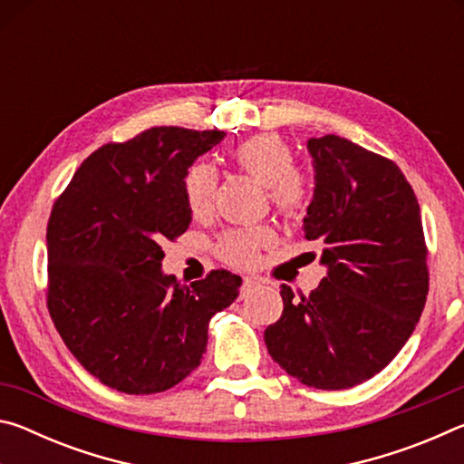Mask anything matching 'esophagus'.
<instances>
[{
	"instance_id": "esophagus-1",
	"label": "esophagus",
	"mask_w": 464,
	"mask_h": 464,
	"mask_svg": "<svg viewBox=\"0 0 464 464\" xmlns=\"http://www.w3.org/2000/svg\"><path fill=\"white\" fill-rule=\"evenodd\" d=\"M257 285V280L254 276H246L243 278V286H241V296H246V293H249L251 288Z\"/></svg>"
}]
</instances>
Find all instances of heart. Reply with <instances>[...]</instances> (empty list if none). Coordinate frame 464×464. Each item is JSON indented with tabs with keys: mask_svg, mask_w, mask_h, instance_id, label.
Wrapping results in <instances>:
<instances>
[{
	"mask_svg": "<svg viewBox=\"0 0 464 464\" xmlns=\"http://www.w3.org/2000/svg\"><path fill=\"white\" fill-rule=\"evenodd\" d=\"M231 160L257 182L268 186L270 198L285 215H296L307 198L304 179L293 168L295 155L285 139L278 135H256L231 151ZM217 188V171L208 163H194L184 176V198L194 217L207 215L213 207ZM274 241L270 227H256L247 231H229L223 235L218 249L233 266L256 264L262 247Z\"/></svg>",
	"mask_w": 464,
	"mask_h": 464,
	"instance_id": "1",
	"label": "heart"
}]
</instances>
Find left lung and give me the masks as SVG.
<instances>
[{"instance_id":"8db88e82","label":"left lung","mask_w":464,"mask_h":464,"mask_svg":"<svg viewBox=\"0 0 464 464\" xmlns=\"http://www.w3.org/2000/svg\"><path fill=\"white\" fill-rule=\"evenodd\" d=\"M313 198L304 239L327 274L309 296L282 285V317L264 332L274 362L303 384L350 389L410 340L428 295L420 204L395 163L348 139H309Z\"/></svg>"}]
</instances>
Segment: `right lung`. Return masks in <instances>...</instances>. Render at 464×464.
<instances>
[{"instance_id": "right-lung-1", "label": "right lung", "mask_w": 464, "mask_h": 464, "mask_svg": "<svg viewBox=\"0 0 464 464\" xmlns=\"http://www.w3.org/2000/svg\"><path fill=\"white\" fill-rule=\"evenodd\" d=\"M223 130L155 127L104 145L75 171L46 227L49 313L85 371L151 395L184 381L207 352L208 324L237 298L227 270L182 285L161 270L163 239L192 221L184 176Z\"/></svg>"}]
</instances>
